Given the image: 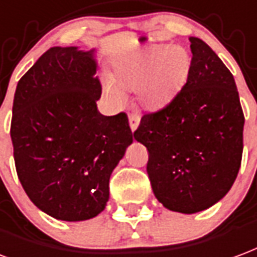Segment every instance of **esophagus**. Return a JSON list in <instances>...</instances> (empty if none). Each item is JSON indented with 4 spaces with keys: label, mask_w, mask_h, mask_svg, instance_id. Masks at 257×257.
I'll return each instance as SVG.
<instances>
[{
    "label": "esophagus",
    "mask_w": 257,
    "mask_h": 257,
    "mask_svg": "<svg viewBox=\"0 0 257 257\" xmlns=\"http://www.w3.org/2000/svg\"><path fill=\"white\" fill-rule=\"evenodd\" d=\"M139 122H140V115L138 113H131L129 114V126L132 129V132H134L135 129L138 128Z\"/></svg>",
    "instance_id": "obj_1"
}]
</instances>
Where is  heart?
<instances>
[{
    "instance_id": "heart-1",
    "label": "heart",
    "mask_w": 257,
    "mask_h": 257,
    "mask_svg": "<svg viewBox=\"0 0 257 257\" xmlns=\"http://www.w3.org/2000/svg\"><path fill=\"white\" fill-rule=\"evenodd\" d=\"M189 69L191 57L185 49L150 45L117 62L113 80L104 79L103 87L115 103L123 100L122 90H135L140 104L157 107L172 99Z\"/></svg>"
}]
</instances>
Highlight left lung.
Returning <instances> with one entry per match:
<instances>
[{"label": "left lung", "mask_w": 257, "mask_h": 257, "mask_svg": "<svg viewBox=\"0 0 257 257\" xmlns=\"http://www.w3.org/2000/svg\"><path fill=\"white\" fill-rule=\"evenodd\" d=\"M189 41L187 83L162 109L144 114L135 131L148 151L154 195L182 214L206 210L225 196L244 148L245 118L234 77L207 43Z\"/></svg>", "instance_id": "1"}]
</instances>
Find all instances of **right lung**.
<instances>
[{"mask_svg": "<svg viewBox=\"0 0 257 257\" xmlns=\"http://www.w3.org/2000/svg\"><path fill=\"white\" fill-rule=\"evenodd\" d=\"M94 50L51 47L19 80L13 158L30 200L56 219H91L109 200L110 174L134 142L128 115L96 109Z\"/></svg>", "mask_w": 257, "mask_h": 257, "instance_id": "1", "label": "right lung"}]
</instances>
